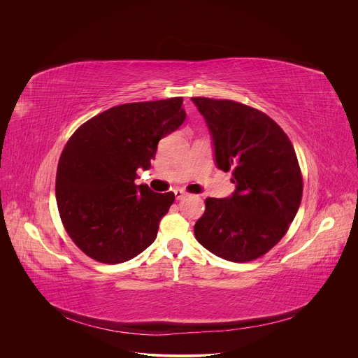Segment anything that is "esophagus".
Wrapping results in <instances>:
<instances>
[{"label": "esophagus", "instance_id": "34e87169", "mask_svg": "<svg viewBox=\"0 0 358 358\" xmlns=\"http://www.w3.org/2000/svg\"><path fill=\"white\" fill-rule=\"evenodd\" d=\"M174 195H176V198H177V199H182L184 196H187V192H185L184 189L177 188V189H174Z\"/></svg>", "mask_w": 358, "mask_h": 358}]
</instances>
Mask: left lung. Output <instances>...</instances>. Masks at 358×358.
Masks as SVG:
<instances>
[{"mask_svg":"<svg viewBox=\"0 0 358 358\" xmlns=\"http://www.w3.org/2000/svg\"><path fill=\"white\" fill-rule=\"evenodd\" d=\"M213 137L215 164L235 191L207 198L196 241L217 257L249 262L271 250L299 210L303 180L293 144L268 115L234 100L191 97Z\"/></svg>","mask_w":358,"mask_h":358,"instance_id":"8db88e82","label":"left lung"}]
</instances>
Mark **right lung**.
Masks as SVG:
<instances>
[{"label": "right lung", "instance_id": "add662e5", "mask_svg": "<svg viewBox=\"0 0 358 358\" xmlns=\"http://www.w3.org/2000/svg\"><path fill=\"white\" fill-rule=\"evenodd\" d=\"M185 120L182 97L110 108L83 123L68 140L57 171L62 224L92 259L122 264L155 242L174 194L136 185L159 141Z\"/></svg>", "mask_w": 358, "mask_h": 358}]
</instances>
